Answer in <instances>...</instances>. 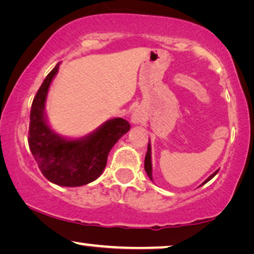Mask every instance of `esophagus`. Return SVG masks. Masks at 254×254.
I'll list each match as a JSON object with an SVG mask.
<instances>
[{"mask_svg": "<svg viewBox=\"0 0 254 254\" xmlns=\"http://www.w3.org/2000/svg\"><path fill=\"white\" fill-rule=\"evenodd\" d=\"M134 120H135V121H136V120H137V118H134Z\"/></svg>", "mask_w": 254, "mask_h": 254, "instance_id": "34e87169", "label": "esophagus"}]
</instances>
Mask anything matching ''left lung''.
Masks as SVG:
<instances>
[{
	"label": "left lung",
	"instance_id": "obj_1",
	"mask_svg": "<svg viewBox=\"0 0 254 254\" xmlns=\"http://www.w3.org/2000/svg\"><path fill=\"white\" fill-rule=\"evenodd\" d=\"M144 170H145V172H147V175L149 176V178H150V179L152 180V173H151V170H152V168H151V147H150V142H149V143H148V150H147V154H145V158H144ZM217 172H218V170H217V171H215L210 177H208V179L204 180V182L202 183V185H204V184L209 182V180H210L211 178H214V177L216 176ZM202 185H201V186H202Z\"/></svg>",
	"mask_w": 254,
	"mask_h": 254
}]
</instances>
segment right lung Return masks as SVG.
Masks as SVG:
<instances>
[{
    "mask_svg": "<svg viewBox=\"0 0 254 254\" xmlns=\"http://www.w3.org/2000/svg\"><path fill=\"white\" fill-rule=\"evenodd\" d=\"M58 64L38 90L31 106L29 147L44 177L59 186L86 185L102 175L107 156L118 140L130 129L123 118L106 121L98 129L78 140H65L51 129L45 118V102Z\"/></svg>",
    "mask_w": 254,
    "mask_h": 254,
    "instance_id": "1",
    "label": "right lung"
}]
</instances>
